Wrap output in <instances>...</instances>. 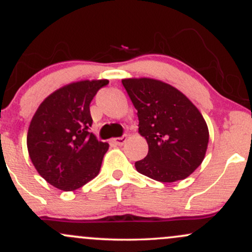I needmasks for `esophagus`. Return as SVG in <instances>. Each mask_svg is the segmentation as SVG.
<instances>
[{"mask_svg":"<svg viewBox=\"0 0 252 252\" xmlns=\"http://www.w3.org/2000/svg\"><path fill=\"white\" fill-rule=\"evenodd\" d=\"M126 138H128V137H126V135L122 136V137H116V138H114V140H112V143L116 144V146H123V143L126 142Z\"/></svg>","mask_w":252,"mask_h":252,"instance_id":"34e87169","label":"esophagus"}]
</instances>
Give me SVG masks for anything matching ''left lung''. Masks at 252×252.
I'll use <instances>...</instances> for the list:
<instances>
[{
  "mask_svg": "<svg viewBox=\"0 0 252 252\" xmlns=\"http://www.w3.org/2000/svg\"><path fill=\"white\" fill-rule=\"evenodd\" d=\"M122 84L149 148L146 158L135 162L137 172L161 182L186 179L206 154L209 129L202 115L169 84L149 78L123 79Z\"/></svg>",
  "mask_w": 252,
  "mask_h": 252,
  "instance_id": "left-lung-1",
  "label": "left lung"
}]
</instances>
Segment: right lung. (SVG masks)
<instances>
[{
    "instance_id": "obj_1",
    "label": "right lung",
    "mask_w": 252,
    "mask_h": 252,
    "mask_svg": "<svg viewBox=\"0 0 252 252\" xmlns=\"http://www.w3.org/2000/svg\"><path fill=\"white\" fill-rule=\"evenodd\" d=\"M109 80L68 84L50 94L37 108L27 135L30 158L48 184L74 190L99 173L109 144L90 128V103Z\"/></svg>"
}]
</instances>
